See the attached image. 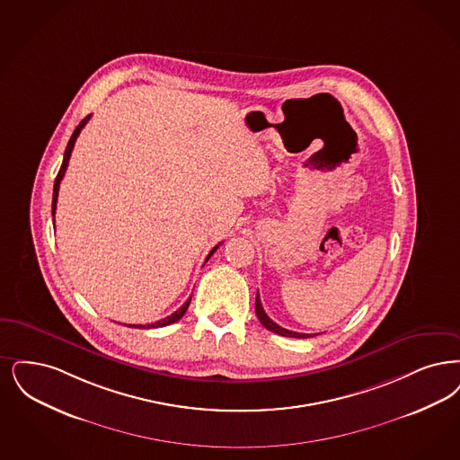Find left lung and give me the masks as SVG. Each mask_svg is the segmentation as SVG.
<instances>
[{
    "label": "left lung",
    "instance_id": "8db88e82",
    "mask_svg": "<svg viewBox=\"0 0 460 460\" xmlns=\"http://www.w3.org/2000/svg\"><path fill=\"white\" fill-rule=\"evenodd\" d=\"M255 313H257L258 320L260 323L267 329V331L274 332L279 335H284V337H297V339H306V337H312V333H299V332L288 331V329H282L279 327L274 320L269 318V314L263 312V306L260 303V296L257 293V301H255Z\"/></svg>",
    "mask_w": 460,
    "mask_h": 460
}]
</instances>
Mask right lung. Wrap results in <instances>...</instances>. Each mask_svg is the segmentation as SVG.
<instances>
[{"label": "right lung", "mask_w": 460, "mask_h": 460, "mask_svg": "<svg viewBox=\"0 0 460 460\" xmlns=\"http://www.w3.org/2000/svg\"><path fill=\"white\" fill-rule=\"evenodd\" d=\"M89 118H91V114L80 121V125L75 128L74 135H72V138H70V142H68V146H66V150H65L63 164H61V167H59V172H58V176H56L55 190H53V210H51V212H53V217H55L56 214V202H58V191H59V183H61V180H63V176H65V171H66V167H68V161H70V157H72V150H74L75 142H76V137L80 135L82 128L87 125ZM217 248H219V244L212 248V252L207 255V260L214 255V252H216ZM207 260H205V261H207ZM190 301H191V297H188V299H186V303H184L183 306H181L180 310H176V312L172 313V314L165 316V318L159 320V322H155V323H148V325H128V327H135V329H157V327H165V325H171V323L178 322L180 318H183L184 313H186L188 306H190Z\"/></svg>", "instance_id": "right-lung-1"}]
</instances>
